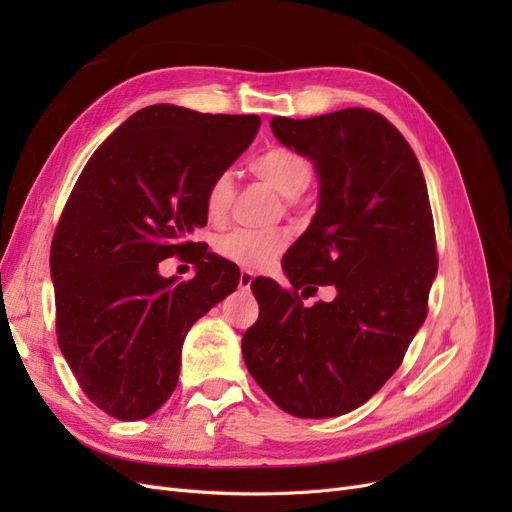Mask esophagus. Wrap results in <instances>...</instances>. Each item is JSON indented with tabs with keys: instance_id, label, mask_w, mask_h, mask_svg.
Listing matches in <instances>:
<instances>
[{
	"instance_id": "34e87169",
	"label": "esophagus",
	"mask_w": 512,
	"mask_h": 512,
	"mask_svg": "<svg viewBox=\"0 0 512 512\" xmlns=\"http://www.w3.org/2000/svg\"><path fill=\"white\" fill-rule=\"evenodd\" d=\"M254 271H247V269H243L241 271V275H239V288H243V290H250V286H252V282H254Z\"/></svg>"
}]
</instances>
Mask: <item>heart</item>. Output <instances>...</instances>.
I'll use <instances>...</instances> for the list:
<instances>
[{
	"label": "heart",
	"instance_id": "b5f03b06",
	"mask_svg": "<svg viewBox=\"0 0 512 512\" xmlns=\"http://www.w3.org/2000/svg\"><path fill=\"white\" fill-rule=\"evenodd\" d=\"M252 173L267 181L275 192H280L284 198H297L303 194L314 177V168L301 153L273 147L250 162ZM235 194V181L230 173H220L215 177L205 194V209L211 220H222ZM288 239L282 230H250V228H235L215 239V252L222 258L235 262L245 269H260L282 254Z\"/></svg>",
	"mask_w": 512,
	"mask_h": 512
}]
</instances>
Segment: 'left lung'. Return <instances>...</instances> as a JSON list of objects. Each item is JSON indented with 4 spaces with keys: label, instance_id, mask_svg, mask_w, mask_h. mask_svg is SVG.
Listing matches in <instances>:
<instances>
[{
    "label": "left lung",
    "instance_id": "obj_1",
    "mask_svg": "<svg viewBox=\"0 0 512 512\" xmlns=\"http://www.w3.org/2000/svg\"><path fill=\"white\" fill-rule=\"evenodd\" d=\"M271 130L320 183L314 220L282 267L294 290L337 294L305 307L277 282L254 280L263 307L241 339L243 359L284 412L339 416L382 389L425 322L438 273L427 183L406 138L367 108L273 117Z\"/></svg>",
    "mask_w": 512,
    "mask_h": 512
}]
</instances>
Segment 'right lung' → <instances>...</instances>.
<instances>
[{
  "instance_id": "obj_1",
  "label": "right lung",
  "mask_w": 512,
  "mask_h": 512,
  "mask_svg": "<svg viewBox=\"0 0 512 512\" xmlns=\"http://www.w3.org/2000/svg\"><path fill=\"white\" fill-rule=\"evenodd\" d=\"M258 115L153 104L89 158L51 245L57 342L85 395L141 421L173 395L192 324L235 292L239 269L190 241L207 224L209 183L252 145ZM188 255L190 283L159 262Z\"/></svg>"
}]
</instances>
